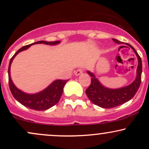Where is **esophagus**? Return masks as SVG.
Here are the masks:
<instances>
[{"instance_id": "esophagus-1", "label": "esophagus", "mask_w": 149, "mask_h": 149, "mask_svg": "<svg viewBox=\"0 0 149 149\" xmlns=\"http://www.w3.org/2000/svg\"><path fill=\"white\" fill-rule=\"evenodd\" d=\"M83 71H84V70H83V69H77L76 71H75V75H76V76H79V75L82 74V73H83Z\"/></svg>"}]
</instances>
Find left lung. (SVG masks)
<instances>
[{
	"label": "left lung",
	"instance_id": "1",
	"mask_svg": "<svg viewBox=\"0 0 149 149\" xmlns=\"http://www.w3.org/2000/svg\"><path fill=\"white\" fill-rule=\"evenodd\" d=\"M113 40L118 44H121L119 40L113 38ZM134 50L138 58V66L136 69V79L132 83L124 88L119 89H109L105 88L95 78L93 73L88 71L91 76V83L86 90V95L91 102L95 105L104 108L111 109L118 107L121 104L130 100L137 92L141 81V72H142V63L140 56L135 49L130 44L126 43Z\"/></svg>",
	"mask_w": 149,
	"mask_h": 149
}]
</instances>
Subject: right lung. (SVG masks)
<instances>
[{
	"mask_svg": "<svg viewBox=\"0 0 149 149\" xmlns=\"http://www.w3.org/2000/svg\"><path fill=\"white\" fill-rule=\"evenodd\" d=\"M59 42L60 41L47 42L44 40L36 42L30 45L24 46L22 48L18 49L17 52L13 56V57L10 59L9 67H8V82H9L10 90L15 100H17L20 104H22L24 107L29 108L31 109H33V110L45 111L54 106L60 100L64 85L69 80H54L47 88L38 93L33 94V95L26 94L17 88L12 81L11 78H10V66H11L12 61L19 52L28 49L31 45L33 44L43 43L46 45H57Z\"/></svg>",
	"mask_w": 149,
	"mask_h": 149,
	"instance_id": "1",
	"label": "right lung"
}]
</instances>
